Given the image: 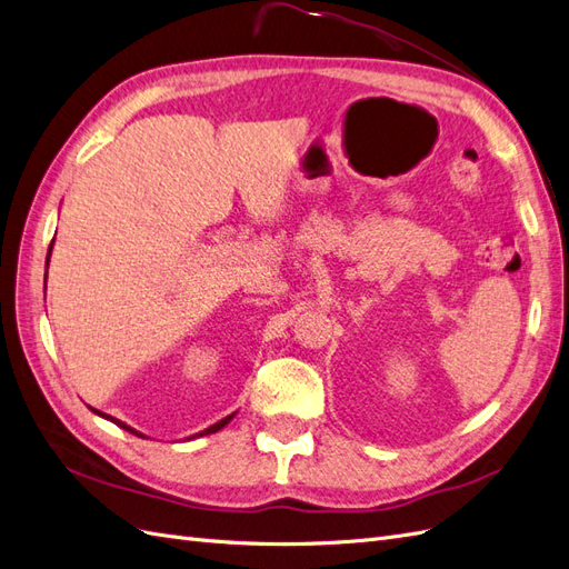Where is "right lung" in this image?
<instances>
[{
    "label": "right lung",
    "instance_id": "obj_1",
    "mask_svg": "<svg viewBox=\"0 0 569 569\" xmlns=\"http://www.w3.org/2000/svg\"><path fill=\"white\" fill-rule=\"evenodd\" d=\"M51 247H54V242H51ZM51 247H49V253H47V266H49V256H51ZM92 412H97V416L99 418H104V420H111L113 425H118L120 429H126V432H130V435H134V437H142V439H147L142 432H137V429L134 427H130V425H126L123 420H118V418H111V416H107V412H101V410H94L92 408ZM234 418V412H232V416H228V418H222V420H218L216 425H211L209 429H203V432H199V435H194V437H189V439H199V437H206V435H213V432H218V429H222V427H226L230 420Z\"/></svg>",
    "mask_w": 569,
    "mask_h": 569
}]
</instances>
